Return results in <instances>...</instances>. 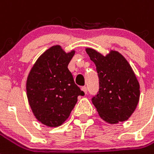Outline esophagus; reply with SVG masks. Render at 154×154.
<instances>
[{
	"label": "esophagus",
	"instance_id": "obj_1",
	"mask_svg": "<svg viewBox=\"0 0 154 154\" xmlns=\"http://www.w3.org/2000/svg\"><path fill=\"white\" fill-rule=\"evenodd\" d=\"M82 90L84 91V93L85 94L88 93V88H87L86 86H83V87H82Z\"/></svg>",
	"mask_w": 154,
	"mask_h": 154
}]
</instances>
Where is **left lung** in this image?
I'll list each match as a JSON object with an SVG mask.
<instances>
[{"label":"left lung","mask_w":154,"mask_h":154,"mask_svg":"<svg viewBox=\"0 0 154 154\" xmlns=\"http://www.w3.org/2000/svg\"><path fill=\"white\" fill-rule=\"evenodd\" d=\"M86 51L96 64L98 75L99 91L91 101L99 115L109 124L125 121L140 97V85L130 65L116 51L105 57L93 49Z\"/></svg>","instance_id":"left-lung-1"}]
</instances>
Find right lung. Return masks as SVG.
<instances>
[{"mask_svg":"<svg viewBox=\"0 0 154 154\" xmlns=\"http://www.w3.org/2000/svg\"><path fill=\"white\" fill-rule=\"evenodd\" d=\"M74 54L65 53L59 46H52L39 57L29 74V103L38 120L49 127L61 125L71 114L78 96L85 95L67 67Z\"/></svg>","mask_w":154,"mask_h":154,"instance_id":"obj_1","label":"right lung"}]
</instances>
